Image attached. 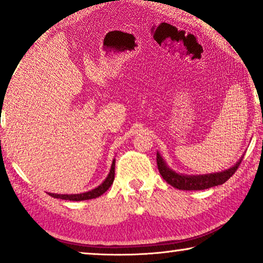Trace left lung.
Wrapping results in <instances>:
<instances>
[{
	"mask_svg": "<svg viewBox=\"0 0 263 263\" xmlns=\"http://www.w3.org/2000/svg\"><path fill=\"white\" fill-rule=\"evenodd\" d=\"M242 159L243 157H240V159L233 166L220 172H213V174L206 175H183L168 167V165L165 163L164 158L160 156L159 152H157L158 170H159L161 177L168 184L179 190H203L212 188V186L224 184L235 174Z\"/></svg>",
	"mask_w": 263,
	"mask_h": 263,
	"instance_id": "obj_1",
	"label": "left lung"
}]
</instances>
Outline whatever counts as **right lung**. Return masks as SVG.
Instances as JSON below:
<instances>
[{
	"instance_id": "1",
	"label": "right lung",
	"mask_w": 263,
	"mask_h": 263,
	"mask_svg": "<svg viewBox=\"0 0 263 263\" xmlns=\"http://www.w3.org/2000/svg\"><path fill=\"white\" fill-rule=\"evenodd\" d=\"M115 161L112 160V164H111V168L107 177L104 179V182L102 184H99L97 188L88 190L86 193H81V194H53V193H48L50 196L55 197V199H62V200H69V201H84V200H91V199H96V197H99L100 195H103L104 193L106 192L107 189L110 188L111 184L114 183L115 179Z\"/></svg>"
}]
</instances>
